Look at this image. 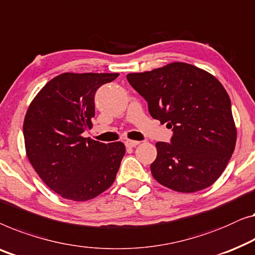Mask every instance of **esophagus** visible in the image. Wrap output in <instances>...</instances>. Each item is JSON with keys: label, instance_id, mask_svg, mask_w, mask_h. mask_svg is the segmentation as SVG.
<instances>
[{"label": "esophagus", "instance_id": "esophagus-1", "mask_svg": "<svg viewBox=\"0 0 255 255\" xmlns=\"http://www.w3.org/2000/svg\"><path fill=\"white\" fill-rule=\"evenodd\" d=\"M139 141H136V140H130V139H128V140H125V146L127 147H130V148H132V147H135L136 145H139Z\"/></svg>", "mask_w": 255, "mask_h": 255}]
</instances>
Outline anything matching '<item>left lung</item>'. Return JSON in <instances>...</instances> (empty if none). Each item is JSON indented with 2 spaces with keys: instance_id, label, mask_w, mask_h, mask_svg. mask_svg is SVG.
<instances>
[{
  "instance_id": "8db88e82",
  "label": "left lung",
  "mask_w": 255,
  "mask_h": 255,
  "mask_svg": "<svg viewBox=\"0 0 255 255\" xmlns=\"http://www.w3.org/2000/svg\"><path fill=\"white\" fill-rule=\"evenodd\" d=\"M127 79L147 101L150 116L173 132L170 142L155 145L154 178L183 193L215 183L237 139L231 101L222 84L205 70L180 62L128 73Z\"/></svg>"
}]
</instances>
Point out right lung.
Here are the masks:
<instances>
[{
	"instance_id": "add662e5",
	"label": "right lung",
	"mask_w": 255,
	"mask_h": 255,
	"mask_svg": "<svg viewBox=\"0 0 255 255\" xmlns=\"http://www.w3.org/2000/svg\"><path fill=\"white\" fill-rule=\"evenodd\" d=\"M119 73H62L48 82L24 120L29 162L62 198L86 201L109 189L125 154L123 142L84 138L95 115L94 95Z\"/></svg>"
}]
</instances>
